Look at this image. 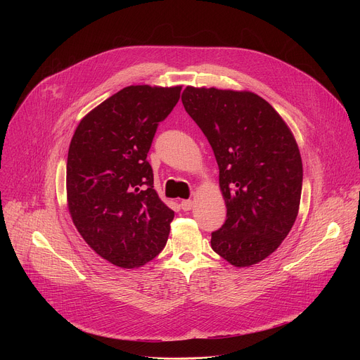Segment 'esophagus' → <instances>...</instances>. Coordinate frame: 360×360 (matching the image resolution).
Wrapping results in <instances>:
<instances>
[{"mask_svg": "<svg viewBox=\"0 0 360 360\" xmlns=\"http://www.w3.org/2000/svg\"><path fill=\"white\" fill-rule=\"evenodd\" d=\"M193 207V202L191 199H185V200H181V208L182 211H191Z\"/></svg>", "mask_w": 360, "mask_h": 360, "instance_id": "obj_1", "label": "esophagus"}]
</instances>
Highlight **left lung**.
<instances>
[{
  "label": "left lung",
  "instance_id": "1",
  "mask_svg": "<svg viewBox=\"0 0 360 360\" xmlns=\"http://www.w3.org/2000/svg\"><path fill=\"white\" fill-rule=\"evenodd\" d=\"M182 104L219 167L226 221L212 232V249L239 268L258 264L278 249L297 217L303 169L296 141L253 92L186 86Z\"/></svg>",
  "mask_w": 360,
  "mask_h": 360
}]
</instances>
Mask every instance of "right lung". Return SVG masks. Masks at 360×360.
<instances>
[{
  "mask_svg": "<svg viewBox=\"0 0 360 360\" xmlns=\"http://www.w3.org/2000/svg\"><path fill=\"white\" fill-rule=\"evenodd\" d=\"M181 89L127 86L92 110L71 139L67 198L72 222L115 266H142L167 245L175 214L153 189L146 155Z\"/></svg>",
  "mask_w": 360,
  "mask_h": 360,
  "instance_id": "right-lung-1",
  "label": "right lung"
}]
</instances>
